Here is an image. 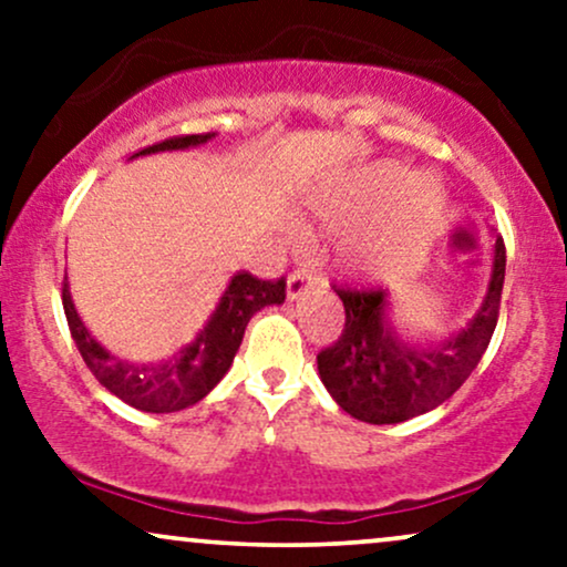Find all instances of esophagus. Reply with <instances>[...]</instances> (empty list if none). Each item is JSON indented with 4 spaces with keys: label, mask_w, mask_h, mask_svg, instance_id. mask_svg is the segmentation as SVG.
Wrapping results in <instances>:
<instances>
[{
    "label": "esophagus",
    "mask_w": 567,
    "mask_h": 567,
    "mask_svg": "<svg viewBox=\"0 0 567 567\" xmlns=\"http://www.w3.org/2000/svg\"><path fill=\"white\" fill-rule=\"evenodd\" d=\"M311 282H315V277H311L309 271H303V269L292 271V275L288 277V301H298Z\"/></svg>",
    "instance_id": "obj_1"
}]
</instances>
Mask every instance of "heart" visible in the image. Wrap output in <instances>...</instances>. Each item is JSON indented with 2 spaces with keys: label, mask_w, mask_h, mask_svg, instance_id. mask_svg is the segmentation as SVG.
Wrapping results in <instances>:
<instances>
[{
  "label": "heart",
  "mask_w": 567,
  "mask_h": 567,
  "mask_svg": "<svg viewBox=\"0 0 567 567\" xmlns=\"http://www.w3.org/2000/svg\"><path fill=\"white\" fill-rule=\"evenodd\" d=\"M303 205L322 229H338L333 250L341 269L362 279H386L424 256L437 229L442 197L424 173L370 162L315 188Z\"/></svg>",
  "instance_id": "1"
}]
</instances>
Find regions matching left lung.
Instances as JSON below:
<instances>
[{
	"label": "left lung",
	"mask_w": 567,
	"mask_h": 567,
	"mask_svg": "<svg viewBox=\"0 0 567 567\" xmlns=\"http://www.w3.org/2000/svg\"><path fill=\"white\" fill-rule=\"evenodd\" d=\"M504 271V239L496 237L491 279L477 315L437 343H413L396 333L386 290L338 288L347 322L333 347L317 354L324 389L341 410L365 424H400L451 400L483 360L496 330Z\"/></svg>",
	"instance_id": "left-lung-1"
}]
</instances>
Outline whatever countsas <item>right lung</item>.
<instances>
[{
    "label": "right lung",
    "instance_id": "add662e5",
    "mask_svg": "<svg viewBox=\"0 0 567 567\" xmlns=\"http://www.w3.org/2000/svg\"><path fill=\"white\" fill-rule=\"evenodd\" d=\"M213 138H216V133L184 135V138L154 143V146L143 148L133 157L175 152V148H194ZM282 301L285 279L266 282V279L247 275V271H237L226 285L224 296L218 298L213 315L207 317L205 328L194 336V341H188L186 347H181L167 360L130 362L120 360L90 336L82 317L76 315L74 301H71L69 282H63V311H66L71 336H74L90 373L109 392L127 402L130 408L143 410V413H175V410L197 405L202 396L210 394L213 386L231 368L250 317L261 311L264 306H279Z\"/></svg>",
    "mask_w": 567,
    "mask_h": 567
}]
</instances>
